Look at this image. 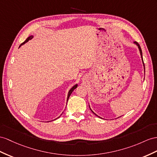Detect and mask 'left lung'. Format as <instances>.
<instances>
[{"label": "left lung", "instance_id": "8db88e82", "mask_svg": "<svg viewBox=\"0 0 157 157\" xmlns=\"http://www.w3.org/2000/svg\"><path fill=\"white\" fill-rule=\"evenodd\" d=\"M135 44H136V46H138V48H139V52H140V56H141V58H142V61H143V66H144V62H143V54H142V50H141V48H140V45H139V44L137 43V42H134ZM90 106V105H89ZM90 110L92 111V113H94L95 115H96L95 113H94V112L93 111H92L91 109V108L90 107ZM98 116V115H97ZM98 117H99V116H98Z\"/></svg>", "mask_w": 157, "mask_h": 157}]
</instances>
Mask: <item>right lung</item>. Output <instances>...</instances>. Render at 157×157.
Masks as SVG:
<instances>
[{
  "label": "right lung",
  "instance_id": "add662e5",
  "mask_svg": "<svg viewBox=\"0 0 157 157\" xmlns=\"http://www.w3.org/2000/svg\"><path fill=\"white\" fill-rule=\"evenodd\" d=\"M33 38V36H29V38H27V39L25 40V42H24L23 43H22L21 44V45H20V47H21L22 45H23V44H25L26 42H27L28 41H29V40H31L32 38ZM78 87V84H75V86H74L73 87H72L71 88V89H70V90L69 91V92H68V95H67V101H68V99H69V98H70V95L71 94V93H72V91H73L75 89V88L76 87ZM58 117V118H59Z\"/></svg>",
  "mask_w": 157,
  "mask_h": 157
}]
</instances>
